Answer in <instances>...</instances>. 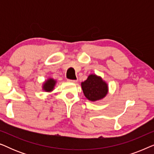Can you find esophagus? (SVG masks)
Here are the masks:
<instances>
[{
    "instance_id": "34e87169",
    "label": "esophagus",
    "mask_w": 154,
    "mask_h": 154,
    "mask_svg": "<svg viewBox=\"0 0 154 154\" xmlns=\"http://www.w3.org/2000/svg\"><path fill=\"white\" fill-rule=\"evenodd\" d=\"M67 81H69V82H71V83H76L77 82V81L76 80H70V79H68L67 80Z\"/></svg>"
}]
</instances>
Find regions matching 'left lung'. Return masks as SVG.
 I'll return each mask as SVG.
<instances>
[{
    "label": "left lung",
    "mask_w": 154,
    "mask_h": 154,
    "mask_svg": "<svg viewBox=\"0 0 154 154\" xmlns=\"http://www.w3.org/2000/svg\"><path fill=\"white\" fill-rule=\"evenodd\" d=\"M84 95L92 102L102 100L108 93V85L100 76L90 74L86 81L81 83Z\"/></svg>",
    "instance_id": "obj_1"
}]
</instances>
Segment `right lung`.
Returning a JSON list of instances; mask_svg holds the SVG:
<instances>
[{"instance_id": "right-lung-1", "label": "right lung", "mask_w": 154, "mask_h": 154, "mask_svg": "<svg viewBox=\"0 0 154 154\" xmlns=\"http://www.w3.org/2000/svg\"><path fill=\"white\" fill-rule=\"evenodd\" d=\"M56 81L53 79H48L47 81H45V83L43 85V90L45 92H51L53 90L54 85L56 84Z\"/></svg>"}]
</instances>
